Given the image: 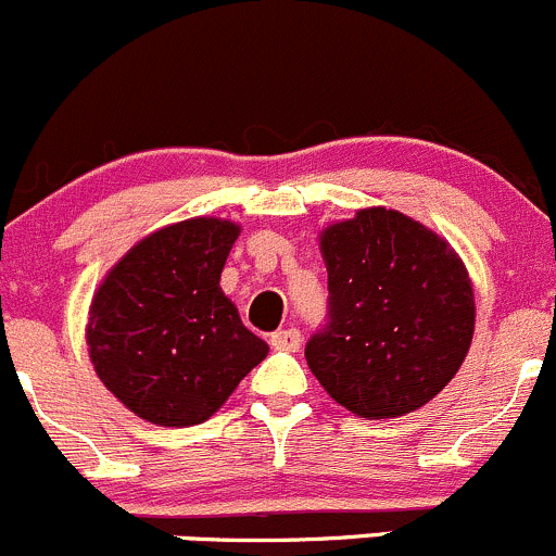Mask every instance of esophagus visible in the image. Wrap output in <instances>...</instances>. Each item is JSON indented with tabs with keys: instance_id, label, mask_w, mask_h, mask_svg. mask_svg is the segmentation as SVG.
Segmentation results:
<instances>
[{
	"instance_id": "obj_1",
	"label": "esophagus",
	"mask_w": 556,
	"mask_h": 556,
	"mask_svg": "<svg viewBox=\"0 0 556 556\" xmlns=\"http://www.w3.org/2000/svg\"><path fill=\"white\" fill-rule=\"evenodd\" d=\"M270 345L276 351H286V353H296L302 345V334L296 329H280L270 337Z\"/></svg>"
}]
</instances>
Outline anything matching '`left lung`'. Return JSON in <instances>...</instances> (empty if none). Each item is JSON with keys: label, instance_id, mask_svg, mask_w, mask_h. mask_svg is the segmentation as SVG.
Returning <instances> with one entry per match:
<instances>
[{"label": "left lung", "instance_id": "obj_1", "mask_svg": "<svg viewBox=\"0 0 556 556\" xmlns=\"http://www.w3.org/2000/svg\"><path fill=\"white\" fill-rule=\"evenodd\" d=\"M329 324L307 366L366 420L420 409L457 375L473 340V283L457 251L402 211L371 205L318 236Z\"/></svg>", "mask_w": 556, "mask_h": 556}]
</instances>
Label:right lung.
Listing matches in <instances>:
<instances>
[{
  "instance_id": "obj_1",
  "label": "right lung",
  "mask_w": 556,
  "mask_h": 556,
  "mask_svg": "<svg viewBox=\"0 0 556 556\" xmlns=\"http://www.w3.org/2000/svg\"><path fill=\"white\" fill-rule=\"evenodd\" d=\"M240 225L194 216L141 238L106 273L88 311L90 364L141 420L205 422L265 362L219 278Z\"/></svg>"
}]
</instances>
